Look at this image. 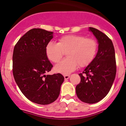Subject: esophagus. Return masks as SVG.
<instances>
[{"mask_svg": "<svg viewBox=\"0 0 126 126\" xmlns=\"http://www.w3.org/2000/svg\"><path fill=\"white\" fill-rule=\"evenodd\" d=\"M64 78L65 79H69V78H70V75H64Z\"/></svg>", "mask_w": 126, "mask_h": 126, "instance_id": "1", "label": "esophagus"}]
</instances>
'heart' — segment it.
Returning a JSON list of instances; mask_svg holds the SVG:
<instances>
[{
	"mask_svg": "<svg viewBox=\"0 0 126 126\" xmlns=\"http://www.w3.org/2000/svg\"><path fill=\"white\" fill-rule=\"evenodd\" d=\"M98 50V44L92 38L80 35H64L58 43L49 42L46 46L47 57L54 63L60 62L66 53L67 58L55 66V71L67 75L74 71L79 66L86 67L94 60Z\"/></svg>",
	"mask_w": 126,
	"mask_h": 126,
	"instance_id": "obj_1",
	"label": "heart"
}]
</instances>
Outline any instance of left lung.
<instances>
[{"label":"left lung","mask_w":126,"mask_h":126,"mask_svg":"<svg viewBox=\"0 0 126 126\" xmlns=\"http://www.w3.org/2000/svg\"><path fill=\"white\" fill-rule=\"evenodd\" d=\"M98 42V51L94 60L79 73L80 82L76 87L78 98L94 104L108 94L116 75L115 50L111 40L97 29L89 27Z\"/></svg>","instance_id":"left-lung-1"}]
</instances>
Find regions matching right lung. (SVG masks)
<instances>
[{
	"label": "right lung",
	"instance_id": "right-lung-1",
	"mask_svg": "<svg viewBox=\"0 0 126 126\" xmlns=\"http://www.w3.org/2000/svg\"><path fill=\"white\" fill-rule=\"evenodd\" d=\"M53 34L33 28L18 40L14 49L12 72L16 83L29 100L38 104L47 105L56 101L64 81L60 73L46 75L53 67L46 52Z\"/></svg>",
	"mask_w": 126,
	"mask_h": 126
}]
</instances>
